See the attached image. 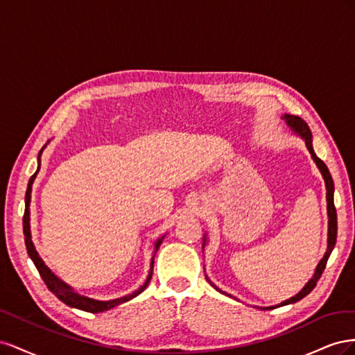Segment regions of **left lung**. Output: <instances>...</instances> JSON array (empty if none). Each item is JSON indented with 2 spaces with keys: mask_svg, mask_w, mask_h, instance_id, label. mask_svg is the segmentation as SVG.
I'll return each instance as SVG.
<instances>
[{
  "mask_svg": "<svg viewBox=\"0 0 355 355\" xmlns=\"http://www.w3.org/2000/svg\"><path fill=\"white\" fill-rule=\"evenodd\" d=\"M283 118L286 120L287 125H288L290 128H292V130H293L296 135H299L300 137L304 139L305 145H306V148H308V151H309V154H311V157H313V159L315 161L317 167H318L320 171H321V175H323V178H324V184H326V189H327V192H326V200H327V216H329V234H327V250H326V253H324L323 259H321V261L318 262L313 278H311V280L305 284V287H304L302 290H300V292H299L296 296L284 300V302H282L280 305H277V306H284V305H288V304H295V302H297V300L304 299L308 293H311V290H313V288L317 286V282L320 280L321 274H323V271H324L329 256H330V253H331V250H333V247H335V244H336V235H338V218H336L335 202H333V192H335V185H333V179H331V176H330V171H329L327 166H326V164L323 163V161H321V159L315 155V153H314V149H313V135H311V130H309L308 124L302 120V118L296 116V115L284 114ZM204 244H206V237H204ZM206 278H207V275H206ZM207 282H209L214 288H216L218 292H220V290H219L216 286H214V284L209 280V278H207ZM277 306H266V308H261V309H274V308H277Z\"/></svg>",
  "mask_w": 355,
  "mask_h": 355,
  "instance_id": "8db88e82",
  "label": "left lung"
}]
</instances>
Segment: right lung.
<instances>
[{
  "mask_svg": "<svg viewBox=\"0 0 355 355\" xmlns=\"http://www.w3.org/2000/svg\"><path fill=\"white\" fill-rule=\"evenodd\" d=\"M46 148V145L41 148V151L38 153V168L34 175L31 176L29 182H28V189H26V196H25V214H24V234H25V244H26V250H28V254L32 259V262H34V265L37 266V270L41 275L42 280H44L46 286L49 287V290L51 293H55L58 299H60L63 304H67L68 306L71 308H77V309H81V311H87V313H103V311H108L116 305L120 304H124L127 302V300H130L133 297H136L137 295H141L144 290L146 288L148 283L151 282L153 278V268H154V257H155V253L157 250L159 249V244L163 243V239L164 235L161 239L157 240L155 243V250H154V256L151 259V270H149V274H148V278L146 282L144 283L142 287H139L136 292H133L132 295H127V296H123L120 299H112V300H96V299H92V297H87V296H83V295H78L77 292H73L72 287L68 286L65 282H62L60 278H58L55 274L51 272L50 268L44 263V261L41 259L38 252L35 250V245L34 243H32V239H31V225H29V202H31V192H32V184H34V180L38 175L40 171V167H41V153L42 149Z\"/></svg>",
  "mask_w": 355,
  "mask_h": 355,
  "instance_id": "right-lung-1",
  "label": "right lung"
}]
</instances>
